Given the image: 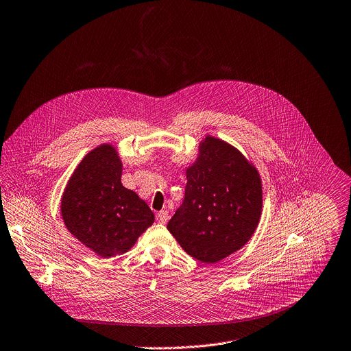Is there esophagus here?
Returning <instances> with one entry per match:
<instances>
[{
    "label": "esophagus",
    "instance_id": "obj_1",
    "mask_svg": "<svg viewBox=\"0 0 351 351\" xmlns=\"http://www.w3.org/2000/svg\"><path fill=\"white\" fill-rule=\"evenodd\" d=\"M167 219H169V213H167V211L162 210V211H159V213L156 214V221H158L159 223H166Z\"/></svg>",
    "mask_w": 351,
    "mask_h": 351
}]
</instances>
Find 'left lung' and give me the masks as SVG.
Returning a JSON list of instances; mask_svg holds the SVG:
<instances>
[{"label": "left lung", "instance_id": "8db88e82", "mask_svg": "<svg viewBox=\"0 0 351 351\" xmlns=\"http://www.w3.org/2000/svg\"><path fill=\"white\" fill-rule=\"evenodd\" d=\"M186 170L182 204L167 229L186 254L215 263L240 250L254 234L262 211L256 169L228 143L207 136Z\"/></svg>", "mask_w": 351, "mask_h": 351}]
</instances>
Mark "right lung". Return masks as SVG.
Returning <instances> with one entry per match:
<instances>
[{"label":"right lung","mask_w":351,"mask_h":351,"mask_svg":"<svg viewBox=\"0 0 351 351\" xmlns=\"http://www.w3.org/2000/svg\"><path fill=\"white\" fill-rule=\"evenodd\" d=\"M121 177L117 149L103 144L82 159L62 197V217L70 233L104 258L129 251L155 219Z\"/></svg>","instance_id":"1"}]
</instances>
